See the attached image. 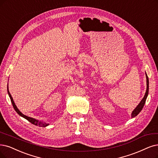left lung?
<instances>
[{
  "label": "left lung",
  "instance_id": "obj_1",
  "mask_svg": "<svg viewBox=\"0 0 158 158\" xmlns=\"http://www.w3.org/2000/svg\"><path fill=\"white\" fill-rule=\"evenodd\" d=\"M146 74V78H147V90H146V92H145V94L143 97V98L142 99V100L141 101V102H140L139 103L138 106L135 107V109H134L132 113H131V118H134L135 117V116L141 111V110L143 109L144 104H145V102H146V100H147V96L148 95V90H149V80H148V77L147 76V73H145Z\"/></svg>",
  "mask_w": 158,
  "mask_h": 158
}]
</instances>
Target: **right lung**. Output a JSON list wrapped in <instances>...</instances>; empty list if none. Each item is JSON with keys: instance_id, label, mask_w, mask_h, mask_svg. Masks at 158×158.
Wrapping results in <instances>:
<instances>
[{"instance_id": "add662e5", "label": "right lung", "mask_w": 158, "mask_h": 158, "mask_svg": "<svg viewBox=\"0 0 158 158\" xmlns=\"http://www.w3.org/2000/svg\"><path fill=\"white\" fill-rule=\"evenodd\" d=\"M7 90H8V94L9 95V97L10 98V100H11V103H12V106L15 109V111L17 113V114H18L19 115H20L21 116H22V117H23L24 118H25L26 120H27L28 121H29L30 122H31V123L32 124H34L36 126H40V127H46L49 125V124H47L46 122H42V121H39L36 119L35 118H31V117H29V116H27L25 114H23L20 110L18 109V108L17 107V106H15V104L14 103V101L13 100V98L11 97L10 93L9 92V90H8V86H7Z\"/></svg>"}]
</instances>
